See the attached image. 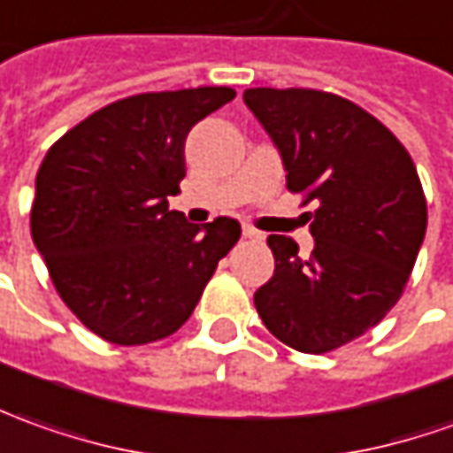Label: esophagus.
Here are the masks:
<instances>
[{
  "mask_svg": "<svg viewBox=\"0 0 453 453\" xmlns=\"http://www.w3.org/2000/svg\"><path fill=\"white\" fill-rule=\"evenodd\" d=\"M242 235H245V238H250V240L263 238V233H260V230H255L252 226H242Z\"/></svg>",
  "mask_w": 453,
  "mask_h": 453,
  "instance_id": "obj_1",
  "label": "esophagus"
}]
</instances>
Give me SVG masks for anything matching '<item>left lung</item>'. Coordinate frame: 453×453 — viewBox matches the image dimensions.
<instances>
[{
  "mask_svg": "<svg viewBox=\"0 0 453 453\" xmlns=\"http://www.w3.org/2000/svg\"><path fill=\"white\" fill-rule=\"evenodd\" d=\"M248 109L278 146L290 193L303 196L315 250L270 235L275 275L255 292L280 342L325 355L387 315L407 288L426 233L414 161L372 113L317 88H248Z\"/></svg>",
  "mask_w": 453,
  "mask_h": 453,
  "instance_id": "obj_1",
  "label": "left lung"
}]
</instances>
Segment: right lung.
<instances>
[{
	"mask_svg": "<svg viewBox=\"0 0 453 453\" xmlns=\"http://www.w3.org/2000/svg\"><path fill=\"white\" fill-rule=\"evenodd\" d=\"M235 91L201 86L113 101L49 149L36 173L32 238L58 297L123 347L173 334L193 315L240 223L205 227L168 211L186 178V136Z\"/></svg>",
	"mask_w": 453,
	"mask_h": 453,
	"instance_id": "1",
	"label": "right lung"
}]
</instances>
